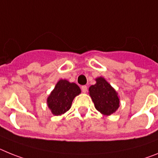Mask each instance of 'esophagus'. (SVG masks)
<instances>
[{
    "label": "esophagus",
    "mask_w": 158,
    "mask_h": 158,
    "mask_svg": "<svg viewBox=\"0 0 158 158\" xmlns=\"http://www.w3.org/2000/svg\"><path fill=\"white\" fill-rule=\"evenodd\" d=\"M81 90H82V91L83 93H86L87 91V86H82L81 87Z\"/></svg>",
    "instance_id": "1"
}]
</instances>
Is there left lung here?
<instances>
[{"instance_id":"8db88e82","label":"left lung","mask_w":158,"mask_h":158,"mask_svg":"<svg viewBox=\"0 0 158 158\" xmlns=\"http://www.w3.org/2000/svg\"><path fill=\"white\" fill-rule=\"evenodd\" d=\"M97 83L89 88L90 95L96 110L102 114L110 115L119 106V98L114 89L102 77L96 79Z\"/></svg>"}]
</instances>
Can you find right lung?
Here are the masks:
<instances>
[{
	"mask_svg": "<svg viewBox=\"0 0 158 158\" xmlns=\"http://www.w3.org/2000/svg\"><path fill=\"white\" fill-rule=\"evenodd\" d=\"M80 92L81 90L77 84L60 79L47 101L52 113L55 115H61L68 111L75 97Z\"/></svg>",
	"mask_w": 158,
	"mask_h": 158,
	"instance_id": "1",
	"label": "right lung"
}]
</instances>
